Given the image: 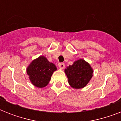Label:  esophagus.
Here are the masks:
<instances>
[{"mask_svg":"<svg viewBox=\"0 0 121 121\" xmlns=\"http://www.w3.org/2000/svg\"><path fill=\"white\" fill-rule=\"evenodd\" d=\"M58 66L59 68H61V69H63L65 68V63H60L58 64Z\"/></svg>","mask_w":121,"mask_h":121,"instance_id":"1","label":"esophagus"}]
</instances>
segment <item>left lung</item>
<instances>
[{"label": "left lung", "instance_id": "8db88e82", "mask_svg": "<svg viewBox=\"0 0 121 121\" xmlns=\"http://www.w3.org/2000/svg\"><path fill=\"white\" fill-rule=\"evenodd\" d=\"M70 86L74 88H82L86 85L93 76V70L84 60L76 61L65 70Z\"/></svg>", "mask_w": 121, "mask_h": 121}]
</instances>
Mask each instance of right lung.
Returning <instances> with one entry per match:
<instances>
[{
	"instance_id": "right-lung-1",
	"label": "right lung",
	"mask_w": 121,
	"mask_h": 121,
	"mask_svg": "<svg viewBox=\"0 0 121 121\" xmlns=\"http://www.w3.org/2000/svg\"><path fill=\"white\" fill-rule=\"evenodd\" d=\"M55 70L56 67L55 65L49 62L46 58L41 56L31 63L27 68V73L35 86L43 88L48 84Z\"/></svg>"
}]
</instances>
